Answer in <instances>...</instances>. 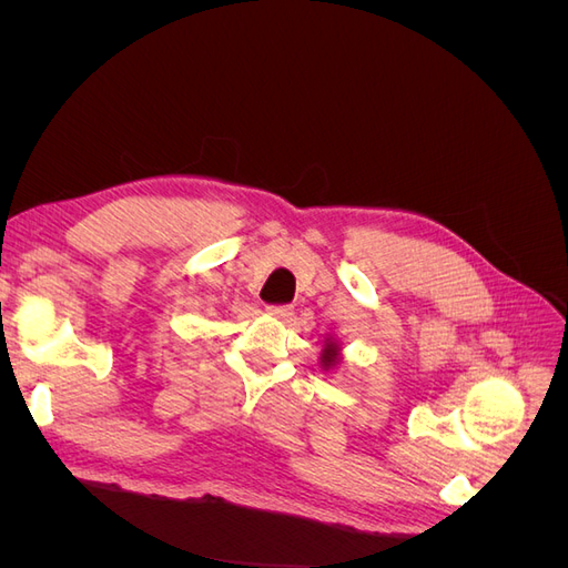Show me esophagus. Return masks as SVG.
I'll use <instances>...</instances> for the list:
<instances>
[{
    "label": "esophagus",
    "instance_id": "1",
    "mask_svg": "<svg viewBox=\"0 0 568 568\" xmlns=\"http://www.w3.org/2000/svg\"><path fill=\"white\" fill-rule=\"evenodd\" d=\"M267 313L274 315L277 320H288L291 315H294V307H291V305H270Z\"/></svg>",
    "mask_w": 568,
    "mask_h": 568
}]
</instances>
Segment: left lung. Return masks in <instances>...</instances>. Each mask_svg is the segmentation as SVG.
<instances>
[{
    "label": "left lung",
    "mask_w": 568,
    "mask_h": 568,
    "mask_svg": "<svg viewBox=\"0 0 568 568\" xmlns=\"http://www.w3.org/2000/svg\"><path fill=\"white\" fill-rule=\"evenodd\" d=\"M338 359H341V355H338V346H336V341H329V338H326V341H324V351H322V357H320L322 369H332L334 365H338Z\"/></svg>",
    "instance_id": "8db88e82"
}]
</instances>
